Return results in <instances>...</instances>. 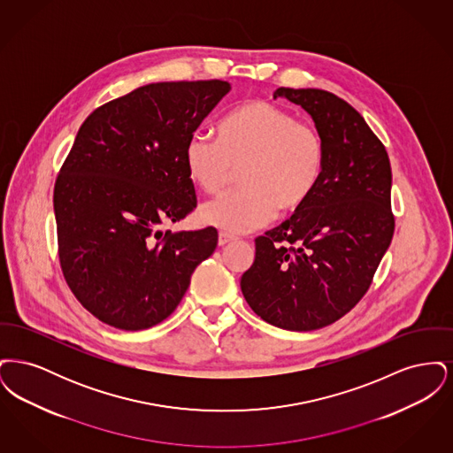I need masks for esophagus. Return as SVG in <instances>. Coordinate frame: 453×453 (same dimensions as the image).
Here are the masks:
<instances>
[{"mask_svg": "<svg viewBox=\"0 0 453 453\" xmlns=\"http://www.w3.org/2000/svg\"><path fill=\"white\" fill-rule=\"evenodd\" d=\"M234 241V236H229V234H226V233H220L219 234V246H226V244H229V242H233Z\"/></svg>", "mask_w": 453, "mask_h": 453, "instance_id": "esophagus-1", "label": "esophagus"}]
</instances>
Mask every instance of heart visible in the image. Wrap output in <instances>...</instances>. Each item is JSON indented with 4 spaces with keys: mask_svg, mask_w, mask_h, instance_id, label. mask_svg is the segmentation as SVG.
I'll return each instance as SVG.
<instances>
[{
    "mask_svg": "<svg viewBox=\"0 0 453 453\" xmlns=\"http://www.w3.org/2000/svg\"><path fill=\"white\" fill-rule=\"evenodd\" d=\"M326 150L316 127L297 122L277 104L251 100L229 111L217 126V139L196 132L183 148L190 181L217 194L239 172V188L202 205V224L229 234L257 229L277 216L303 207L318 190Z\"/></svg>",
    "mask_w": 453,
    "mask_h": 453,
    "instance_id": "heart-1",
    "label": "heart"
}]
</instances>
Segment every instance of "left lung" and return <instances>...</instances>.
Here are the masks:
<instances>
[{"label":"left lung","mask_w":453,"mask_h":453,"mask_svg":"<svg viewBox=\"0 0 453 453\" xmlns=\"http://www.w3.org/2000/svg\"><path fill=\"white\" fill-rule=\"evenodd\" d=\"M279 96L314 120L326 150L323 178L294 216L255 239L241 290L263 321L314 331L358 303L388 251L392 172L384 144L345 100L316 88H279Z\"/></svg>","instance_id":"1"}]
</instances>
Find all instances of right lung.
<instances>
[{
	"instance_id": "obj_1",
	"label": "right lung",
	"mask_w": 453,
	"mask_h": 453,
	"mask_svg": "<svg viewBox=\"0 0 453 453\" xmlns=\"http://www.w3.org/2000/svg\"><path fill=\"white\" fill-rule=\"evenodd\" d=\"M231 91L227 81L151 83L96 108L54 187L59 259L76 299L102 323L141 331L165 321L217 231L172 233L196 205L183 148Z\"/></svg>"
}]
</instances>
